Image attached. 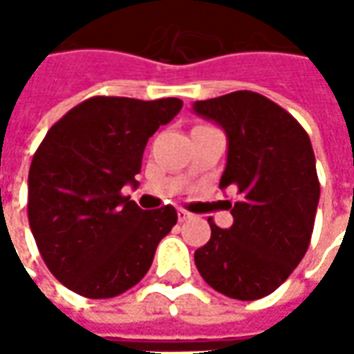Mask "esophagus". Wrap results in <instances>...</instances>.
I'll return each instance as SVG.
<instances>
[{"mask_svg":"<svg viewBox=\"0 0 354 354\" xmlns=\"http://www.w3.org/2000/svg\"><path fill=\"white\" fill-rule=\"evenodd\" d=\"M177 216H179V223H185V221L193 218V214H191V212H187L185 209H179V211H177Z\"/></svg>","mask_w":354,"mask_h":354,"instance_id":"34e87169","label":"esophagus"}]
</instances>
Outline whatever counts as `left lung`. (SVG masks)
Segmentation results:
<instances>
[{
	"label": "left lung",
	"mask_w": 354,
	"mask_h": 354,
	"mask_svg": "<svg viewBox=\"0 0 354 354\" xmlns=\"http://www.w3.org/2000/svg\"><path fill=\"white\" fill-rule=\"evenodd\" d=\"M193 112L225 129L221 189H236L234 223L195 252L198 274L232 299L266 297L290 278L309 248L319 179L309 136L281 106L250 90L193 104Z\"/></svg>",
	"instance_id": "1"
}]
</instances>
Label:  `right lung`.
Masks as SVG:
<instances>
[{
  "mask_svg": "<svg viewBox=\"0 0 354 354\" xmlns=\"http://www.w3.org/2000/svg\"><path fill=\"white\" fill-rule=\"evenodd\" d=\"M181 108L179 98L94 96L66 112L35 151L29 226L50 274L68 290L108 299L147 274L177 211H142L122 187L138 185L145 143Z\"/></svg>",
  "mask_w": 354,
  "mask_h": 354,
  "instance_id": "add662e5",
  "label": "right lung"
}]
</instances>
